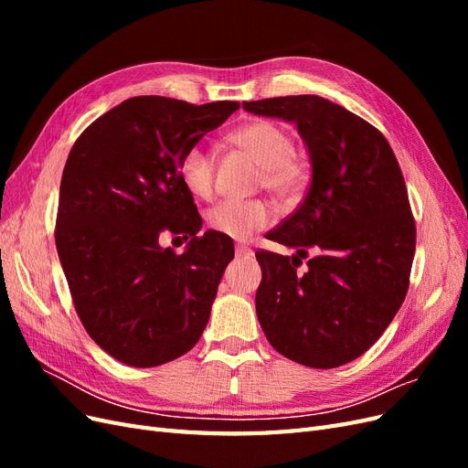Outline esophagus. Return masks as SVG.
<instances>
[{
  "mask_svg": "<svg viewBox=\"0 0 468 468\" xmlns=\"http://www.w3.org/2000/svg\"><path fill=\"white\" fill-rule=\"evenodd\" d=\"M253 251L246 244H236V258H251Z\"/></svg>",
  "mask_w": 468,
  "mask_h": 468,
  "instance_id": "obj_1",
  "label": "esophagus"
}]
</instances>
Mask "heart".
<instances>
[{
	"label": "heart",
	"instance_id": "heart-1",
	"mask_svg": "<svg viewBox=\"0 0 468 468\" xmlns=\"http://www.w3.org/2000/svg\"><path fill=\"white\" fill-rule=\"evenodd\" d=\"M234 143L261 165L263 187L279 197H291L304 186L306 169L294 158L289 131L271 121H253L232 134ZM215 154L195 144L179 160V181L195 199H210L215 189ZM273 220V208L261 199H224L207 212L210 230L232 239H248Z\"/></svg>",
	"mask_w": 468,
	"mask_h": 468
}]
</instances>
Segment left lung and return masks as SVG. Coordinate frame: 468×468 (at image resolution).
<instances>
[{
    "instance_id": "left-lung-1",
    "label": "left lung",
    "mask_w": 468,
    "mask_h": 468,
    "mask_svg": "<svg viewBox=\"0 0 468 468\" xmlns=\"http://www.w3.org/2000/svg\"><path fill=\"white\" fill-rule=\"evenodd\" d=\"M242 107L294 122L313 167L303 205L269 234L292 248V258L256 253L258 320L281 356L334 369L363 356L404 303L416 224L400 165L375 126L324 97ZM308 250L315 256L299 272Z\"/></svg>"
}]
</instances>
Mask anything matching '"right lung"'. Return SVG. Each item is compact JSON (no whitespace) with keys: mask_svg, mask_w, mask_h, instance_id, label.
<instances>
[{"mask_svg":"<svg viewBox=\"0 0 468 468\" xmlns=\"http://www.w3.org/2000/svg\"><path fill=\"white\" fill-rule=\"evenodd\" d=\"M238 107L131 97L93 121L68 155L56 250L83 328L124 365L181 357L208 322L234 244L210 230L197 236L203 220L177 167ZM164 231L192 236L181 257L159 246Z\"/></svg>","mask_w":468,"mask_h":468,"instance_id":"right-lung-1","label":"right lung"}]
</instances>
